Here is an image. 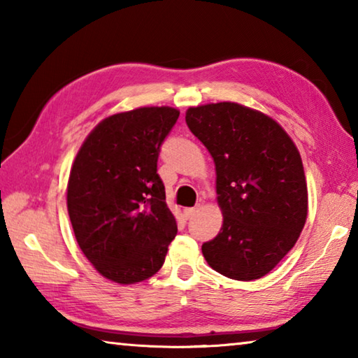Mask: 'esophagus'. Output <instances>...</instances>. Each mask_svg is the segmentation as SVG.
Returning <instances> with one entry per match:
<instances>
[{
    "label": "esophagus",
    "instance_id": "1",
    "mask_svg": "<svg viewBox=\"0 0 358 358\" xmlns=\"http://www.w3.org/2000/svg\"><path fill=\"white\" fill-rule=\"evenodd\" d=\"M196 211H197V208L194 207V208H185L183 210V213H185V217L186 220H189V217H192L194 215H196Z\"/></svg>",
    "mask_w": 358,
    "mask_h": 358
}]
</instances>
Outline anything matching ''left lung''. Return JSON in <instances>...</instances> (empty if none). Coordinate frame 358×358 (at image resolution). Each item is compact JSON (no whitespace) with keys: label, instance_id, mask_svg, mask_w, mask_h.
Here are the masks:
<instances>
[{"label":"left lung","instance_id":"left-lung-1","mask_svg":"<svg viewBox=\"0 0 358 358\" xmlns=\"http://www.w3.org/2000/svg\"><path fill=\"white\" fill-rule=\"evenodd\" d=\"M186 124L213 157L222 226L202 245L217 273L254 281L295 246L308 216L301 156L282 126L238 102L189 107Z\"/></svg>","mask_w":358,"mask_h":358}]
</instances>
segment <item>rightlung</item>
<instances>
[{
	"mask_svg": "<svg viewBox=\"0 0 358 358\" xmlns=\"http://www.w3.org/2000/svg\"><path fill=\"white\" fill-rule=\"evenodd\" d=\"M178 115L169 106L108 115L72 162L66 202L76 240L96 271L121 286L157 273L177 235L156 167Z\"/></svg>",
	"mask_w": 358,
	"mask_h": 358,
	"instance_id": "1",
	"label": "right lung"
}]
</instances>
